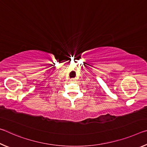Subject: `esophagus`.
Segmentation results:
<instances>
[{
  "label": "esophagus",
  "instance_id": "34e87169",
  "mask_svg": "<svg viewBox=\"0 0 147 147\" xmlns=\"http://www.w3.org/2000/svg\"><path fill=\"white\" fill-rule=\"evenodd\" d=\"M73 80H72V82H73Z\"/></svg>",
  "mask_w": 147,
  "mask_h": 147
}]
</instances>
